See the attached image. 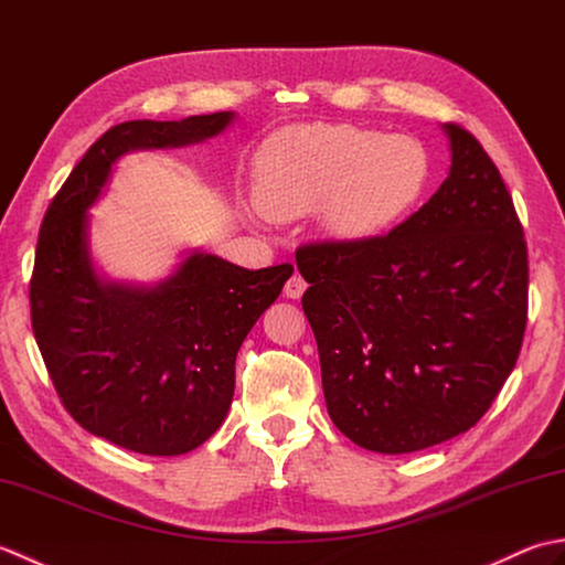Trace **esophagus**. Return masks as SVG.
<instances>
[{
    "label": "esophagus",
    "instance_id": "obj_1",
    "mask_svg": "<svg viewBox=\"0 0 565 565\" xmlns=\"http://www.w3.org/2000/svg\"><path fill=\"white\" fill-rule=\"evenodd\" d=\"M306 281H303V276L301 274H294L289 281H286V286H284V296L286 298H301L303 296V291H306Z\"/></svg>",
    "mask_w": 565,
    "mask_h": 565
}]
</instances>
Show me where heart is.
I'll return each instance as SVG.
<instances>
[{"label":"heart","mask_w":565,"mask_h":565,"mask_svg":"<svg viewBox=\"0 0 565 565\" xmlns=\"http://www.w3.org/2000/svg\"><path fill=\"white\" fill-rule=\"evenodd\" d=\"M429 154L413 136H383L352 124L284 128L255 154V201L269 218L322 206V225L340 239H369L423 199Z\"/></svg>","instance_id":"1"}]
</instances>
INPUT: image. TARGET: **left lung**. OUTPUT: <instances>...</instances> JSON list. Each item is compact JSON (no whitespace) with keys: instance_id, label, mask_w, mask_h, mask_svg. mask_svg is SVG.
I'll use <instances>...</instances> for the list:
<instances>
[{"instance_id":"8db88e82","label":"left lung","mask_w":565,"mask_h":565,"mask_svg":"<svg viewBox=\"0 0 565 565\" xmlns=\"http://www.w3.org/2000/svg\"><path fill=\"white\" fill-rule=\"evenodd\" d=\"M444 134L449 177L411 218L388 235L296 252L328 413L344 437L379 454L471 429L522 350V223L481 142L459 124Z\"/></svg>"}]
</instances>
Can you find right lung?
Listing matches in <instances>:
<instances>
[{
  "label": "right lung",
  "mask_w": 565,
  "mask_h": 565,
  "mask_svg": "<svg viewBox=\"0 0 565 565\" xmlns=\"http://www.w3.org/2000/svg\"><path fill=\"white\" fill-rule=\"evenodd\" d=\"M233 118L118 124L84 152L45 211L29 291L35 342L75 423L128 451L186 454L223 425L239 344L294 267L252 271L194 249L160 284H114L94 271L87 211L121 154L191 146Z\"/></svg>",
  "instance_id": "right-lung-1"
}]
</instances>
